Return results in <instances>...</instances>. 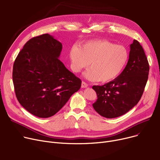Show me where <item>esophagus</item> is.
I'll use <instances>...</instances> for the list:
<instances>
[{
	"instance_id": "1",
	"label": "esophagus",
	"mask_w": 160,
	"mask_h": 160,
	"mask_svg": "<svg viewBox=\"0 0 160 160\" xmlns=\"http://www.w3.org/2000/svg\"><path fill=\"white\" fill-rule=\"evenodd\" d=\"M88 86V84L87 83H86L85 82H82V86H81V87L82 88H87Z\"/></svg>"
}]
</instances>
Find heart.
I'll return each mask as SVG.
<instances>
[{"mask_svg":"<svg viewBox=\"0 0 160 160\" xmlns=\"http://www.w3.org/2000/svg\"><path fill=\"white\" fill-rule=\"evenodd\" d=\"M71 67L79 72L90 65L84 77L91 81L103 82L114 80L122 73L128 60L129 52L122 45L106 40L89 41L81 48L73 47L69 52Z\"/></svg>","mask_w":160,"mask_h":160,"instance_id":"b5f03b06","label":"heart"}]
</instances>
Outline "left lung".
<instances>
[{"instance_id": "1", "label": "left lung", "mask_w": 160, "mask_h": 160, "mask_svg": "<svg viewBox=\"0 0 160 160\" xmlns=\"http://www.w3.org/2000/svg\"><path fill=\"white\" fill-rule=\"evenodd\" d=\"M149 65L144 50L137 40L130 45L129 60L122 73L103 86L92 87L97 100L95 110L106 118L120 117L135 106L143 93Z\"/></svg>"}]
</instances>
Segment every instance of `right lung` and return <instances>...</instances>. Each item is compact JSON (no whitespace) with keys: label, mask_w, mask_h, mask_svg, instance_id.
Masks as SVG:
<instances>
[{"label":"right lung","mask_w":160,"mask_h":160,"mask_svg":"<svg viewBox=\"0 0 160 160\" xmlns=\"http://www.w3.org/2000/svg\"><path fill=\"white\" fill-rule=\"evenodd\" d=\"M62 50L60 42L45 33L27 41L13 64L16 97L40 118L55 115L81 87V80L59 60Z\"/></svg>","instance_id":"right-lung-1"}]
</instances>
